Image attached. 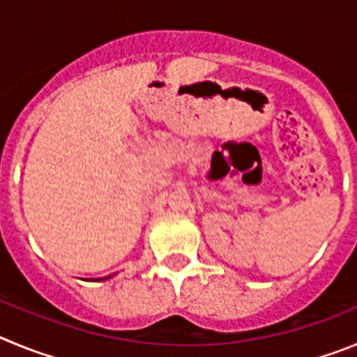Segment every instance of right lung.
Segmentation results:
<instances>
[{"label": "right lung", "mask_w": 357, "mask_h": 357, "mask_svg": "<svg viewBox=\"0 0 357 357\" xmlns=\"http://www.w3.org/2000/svg\"><path fill=\"white\" fill-rule=\"evenodd\" d=\"M110 277H112V275H109V277H105V279H110ZM105 279H96V280H105Z\"/></svg>", "instance_id": "obj_1"}]
</instances>
